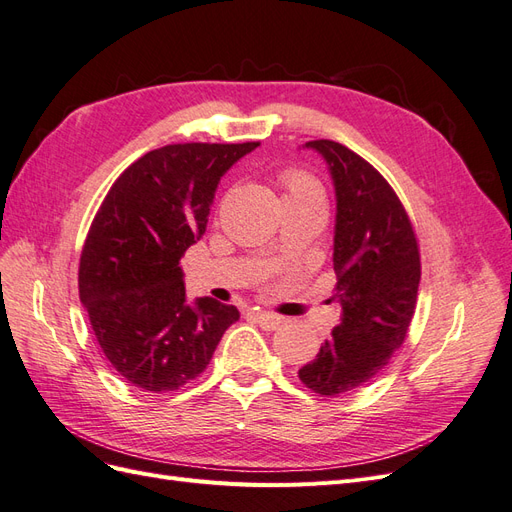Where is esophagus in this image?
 <instances>
[{
	"mask_svg": "<svg viewBox=\"0 0 512 512\" xmlns=\"http://www.w3.org/2000/svg\"><path fill=\"white\" fill-rule=\"evenodd\" d=\"M250 318L256 320L260 327L267 329V331H275L282 324V316H275V314H269V312H260V309H254V312H250Z\"/></svg>",
	"mask_w": 512,
	"mask_h": 512,
	"instance_id": "esophagus-1",
	"label": "esophagus"
}]
</instances>
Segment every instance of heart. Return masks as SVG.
<instances>
[{
    "instance_id": "heart-1",
    "label": "heart",
    "mask_w": 512,
    "mask_h": 512,
    "mask_svg": "<svg viewBox=\"0 0 512 512\" xmlns=\"http://www.w3.org/2000/svg\"><path fill=\"white\" fill-rule=\"evenodd\" d=\"M280 185L284 190V200H305L322 196V188L314 175H309L303 168H284L280 173Z\"/></svg>"
}]
</instances>
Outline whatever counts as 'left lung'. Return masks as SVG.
Wrapping results in <instances>:
<instances>
[{"label":"left lung","instance_id":"1","mask_svg":"<svg viewBox=\"0 0 512 512\" xmlns=\"http://www.w3.org/2000/svg\"><path fill=\"white\" fill-rule=\"evenodd\" d=\"M331 168L337 194L333 269L342 322L299 369L309 391L339 397L374 380L404 344L421 282L410 215L378 170L335 141H309Z\"/></svg>","mask_w":512,"mask_h":512}]
</instances>
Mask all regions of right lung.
<instances>
[{
	"label": "right lung",
	"instance_id": "obj_1",
	"mask_svg": "<svg viewBox=\"0 0 512 512\" xmlns=\"http://www.w3.org/2000/svg\"><path fill=\"white\" fill-rule=\"evenodd\" d=\"M260 143H179L130 164L89 226L79 297L117 374L170 393L207 369L239 309L185 301L179 260L203 235L220 177Z\"/></svg>",
	"mask_w": 512,
	"mask_h": 512
}]
</instances>
